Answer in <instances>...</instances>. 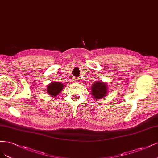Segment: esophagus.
<instances>
[{
	"mask_svg": "<svg viewBox=\"0 0 158 158\" xmlns=\"http://www.w3.org/2000/svg\"><path fill=\"white\" fill-rule=\"evenodd\" d=\"M77 80H78L77 79H75V81H77Z\"/></svg>",
	"mask_w": 158,
	"mask_h": 158,
	"instance_id": "1",
	"label": "esophagus"
}]
</instances>
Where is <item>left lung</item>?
I'll return each mask as SVG.
<instances>
[{"instance_id": "left-lung-1", "label": "left lung", "mask_w": 158, "mask_h": 158, "mask_svg": "<svg viewBox=\"0 0 158 158\" xmlns=\"http://www.w3.org/2000/svg\"><path fill=\"white\" fill-rule=\"evenodd\" d=\"M107 85L100 81L96 82L92 86V95L94 98L99 99L104 98L107 94Z\"/></svg>"}]
</instances>
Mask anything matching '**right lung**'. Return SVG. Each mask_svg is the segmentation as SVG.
Listing matches in <instances>:
<instances>
[{"label":"right lung","instance_id":"1","mask_svg":"<svg viewBox=\"0 0 158 158\" xmlns=\"http://www.w3.org/2000/svg\"><path fill=\"white\" fill-rule=\"evenodd\" d=\"M64 88V85L59 82L51 83L47 86V93L52 97L57 96Z\"/></svg>","mask_w":158,"mask_h":158}]
</instances>
